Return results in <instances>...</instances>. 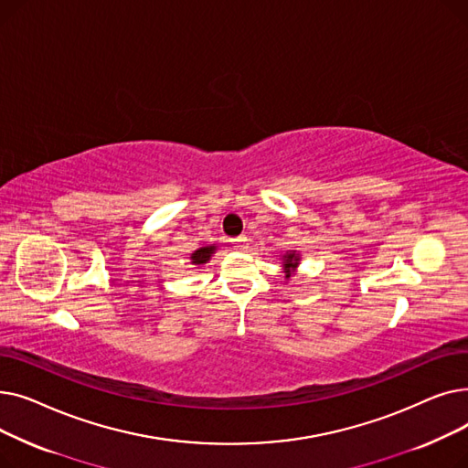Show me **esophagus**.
I'll list each match as a JSON object with an SVG mask.
<instances>
[{
	"label": "esophagus",
	"mask_w": 468,
	"mask_h": 468,
	"mask_svg": "<svg viewBox=\"0 0 468 468\" xmlns=\"http://www.w3.org/2000/svg\"><path fill=\"white\" fill-rule=\"evenodd\" d=\"M231 242L235 244L237 249H247V244H249V237L247 235H240V237H237V239H231Z\"/></svg>",
	"instance_id": "34e87169"
}]
</instances>
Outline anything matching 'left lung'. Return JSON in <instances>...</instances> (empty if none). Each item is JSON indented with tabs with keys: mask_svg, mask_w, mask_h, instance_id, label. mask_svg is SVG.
Masks as SVG:
<instances>
[{
	"mask_svg": "<svg viewBox=\"0 0 468 468\" xmlns=\"http://www.w3.org/2000/svg\"><path fill=\"white\" fill-rule=\"evenodd\" d=\"M282 269H284V281H290L293 275L298 273V267H300V261H302V254L298 250H286L284 254H281L279 258Z\"/></svg>",
	"mask_w": 468,
	"mask_h": 468,
	"instance_id": "1",
	"label": "left lung"
}]
</instances>
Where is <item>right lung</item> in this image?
Returning a JSON list of instances; mask_svg holds the SVG:
<instances>
[{
    "label": "right lung",
    "mask_w": 468,
    "mask_h": 468,
    "mask_svg": "<svg viewBox=\"0 0 468 468\" xmlns=\"http://www.w3.org/2000/svg\"><path fill=\"white\" fill-rule=\"evenodd\" d=\"M216 250H218V247H214V244H208V247H201V249L193 250V252L189 254L191 265H193V267H201V265L208 263V261L212 260V256L216 254Z\"/></svg>",
    "instance_id": "add662e5"
}]
</instances>
